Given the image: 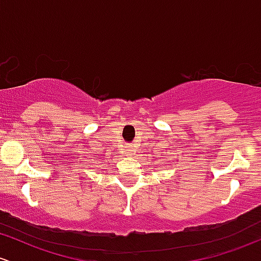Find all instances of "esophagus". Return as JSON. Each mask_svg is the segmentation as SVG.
I'll use <instances>...</instances> for the list:
<instances>
[{"label":"esophagus","mask_w":261,"mask_h":261,"mask_svg":"<svg viewBox=\"0 0 261 261\" xmlns=\"http://www.w3.org/2000/svg\"><path fill=\"white\" fill-rule=\"evenodd\" d=\"M128 151H130V150H127V151H126V153H128Z\"/></svg>","instance_id":"1"}]
</instances>
